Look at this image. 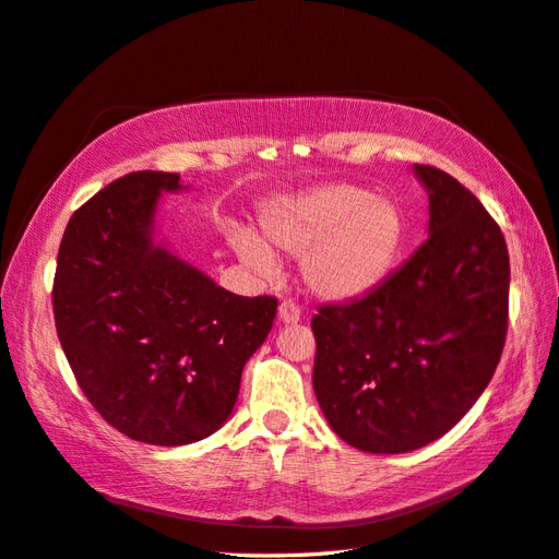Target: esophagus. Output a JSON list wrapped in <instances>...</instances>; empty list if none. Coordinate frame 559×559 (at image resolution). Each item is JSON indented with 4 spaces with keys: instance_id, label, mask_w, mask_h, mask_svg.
Instances as JSON below:
<instances>
[{
    "instance_id": "obj_1",
    "label": "esophagus",
    "mask_w": 559,
    "mask_h": 559,
    "mask_svg": "<svg viewBox=\"0 0 559 559\" xmlns=\"http://www.w3.org/2000/svg\"><path fill=\"white\" fill-rule=\"evenodd\" d=\"M278 317L283 323H297L302 321V309H299V305L293 302V299H283L278 305Z\"/></svg>"
}]
</instances>
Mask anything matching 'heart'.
Returning <instances> with one entry per match:
<instances>
[{
    "label": "heart",
    "instance_id": "heart-1",
    "mask_svg": "<svg viewBox=\"0 0 559 559\" xmlns=\"http://www.w3.org/2000/svg\"><path fill=\"white\" fill-rule=\"evenodd\" d=\"M262 226L271 246L302 252L307 285L328 299H352L378 288L406 238L402 210L354 183H328L283 200L264 212ZM234 246L262 274L276 271V252L250 228H238Z\"/></svg>",
    "mask_w": 559,
    "mask_h": 559
}]
</instances>
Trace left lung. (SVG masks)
<instances>
[{"label": "left lung", "instance_id": "left-lung-1", "mask_svg": "<svg viewBox=\"0 0 559 559\" xmlns=\"http://www.w3.org/2000/svg\"><path fill=\"white\" fill-rule=\"evenodd\" d=\"M429 238L378 288L311 319L313 392L335 435L406 453L447 435L477 402L508 335L510 260L477 195L432 165Z\"/></svg>", "mask_w": 559, "mask_h": 559}]
</instances>
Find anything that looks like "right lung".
<instances>
[{
    "mask_svg": "<svg viewBox=\"0 0 559 559\" xmlns=\"http://www.w3.org/2000/svg\"><path fill=\"white\" fill-rule=\"evenodd\" d=\"M171 171H130L70 217L53 321L84 396L110 427L153 447L210 437L234 411L242 366L278 299L240 297L151 240Z\"/></svg>",
    "mask_w": 559,
    "mask_h": 559,
    "instance_id": "right-lung-1",
    "label": "right lung"
}]
</instances>
